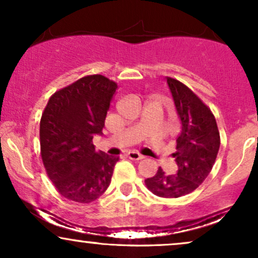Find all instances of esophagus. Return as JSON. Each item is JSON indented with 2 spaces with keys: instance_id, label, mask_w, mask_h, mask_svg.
<instances>
[{
  "instance_id": "obj_1",
  "label": "esophagus",
  "mask_w": 258,
  "mask_h": 258,
  "mask_svg": "<svg viewBox=\"0 0 258 258\" xmlns=\"http://www.w3.org/2000/svg\"><path fill=\"white\" fill-rule=\"evenodd\" d=\"M127 156H128V159L136 160V161H137V160L144 159V156L141 155V154L137 153V152H128V153H127Z\"/></svg>"
}]
</instances>
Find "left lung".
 I'll use <instances>...</instances> for the list:
<instances>
[{"label":"left lung","instance_id":"left-lung-1","mask_svg":"<svg viewBox=\"0 0 258 258\" xmlns=\"http://www.w3.org/2000/svg\"><path fill=\"white\" fill-rule=\"evenodd\" d=\"M167 85L180 120V133L173 153L177 173H165L161 167L146 179L147 188L160 198H179L199 186L214 167L221 138L210 108L190 88L178 80L167 78Z\"/></svg>","mask_w":258,"mask_h":258}]
</instances>
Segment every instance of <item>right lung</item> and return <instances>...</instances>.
Listing matches in <instances>:
<instances>
[{
	"mask_svg": "<svg viewBox=\"0 0 258 258\" xmlns=\"http://www.w3.org/2000/svg\"><path fill=\"white\" fill-rule=\"evenodd\" d=\"M116 82L88 75L55 92L40 122L41 158L59 194L76 203L94 201L110 184L117 156L96 152Z\"/></svg>",
	"mask_w": 258,
	"mask_h": 258,
	"instance_id": "right-lung-1",
	"label": "right lung"
}]
</instances>
